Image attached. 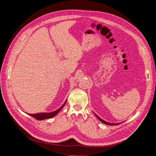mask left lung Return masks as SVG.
<instances>
[{
    "instance_id": "8db88e82",
    "label": "left lung",
    "mask_w": 156,
    "mask_h": 156,
    "mask_svg": "<svg viewBox=\"0 0 156 156\" xmlns=\"http://www.w3.org/2000/svg\"><path fill=\"white\" fill-rule=\"evenodd\" d=\"M94 115H96V116L98 118V119H99V120L100 121H101L102 123H103V124H106V125H108V126H115V125H119V124H120V123H108V122H106V121H105V120H102L101 119H100V117H99L97 115H96L95 113H94Z\"/></svg>"
}]
</instances>
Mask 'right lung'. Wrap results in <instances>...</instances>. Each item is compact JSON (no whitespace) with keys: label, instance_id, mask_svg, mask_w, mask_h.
<instances>
[{"label":"right lung","instance_id":"obj_1","mask_svg":"<svg viewBox=\"0 0 156 156\" xmlns=\"http://www.w3.org/2000/svg\"><path fill=\"white\" fill-rule=\"evenodd\" d=\"M67 100H66V101L64 102V104L61 106L59 108H58L57 110H56L53 112H40V113H36V114H29V113H27V115H29L30 116H31L32 117L34 118V119L38 120H42L44 119H51V118H53L55 116H56L58 113L62 109L63 107H64V105L66 103Z\"/></svg>","mask_w":156,"mask_h":156}]
</instances>
